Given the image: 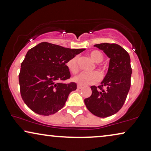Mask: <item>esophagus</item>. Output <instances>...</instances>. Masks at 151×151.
<instances>
[{
  "label": "esophagus",
  "instance_id": "34e87169",
  "mask_svg": "<svg viewBox=\"0 0 151 151\" xmlns=\"http://www.w3.org/2000/svg\"><path fill=\"white\" fill-rule=\"evenodd\" d=\"M83 88L82 86H81V85H77V88L78 89H81Z\"/></svg>",
  "mask_w": 151,
  "mask_h": 151
}]
</instances>
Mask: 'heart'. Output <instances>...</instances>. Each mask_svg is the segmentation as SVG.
<instances>
[{
	"instance_id": "b5f03b06",
	"label": "heart",
	"mask_w": 151,
	"mask_h": 151,
	"mask_svg": "<svg viewBox=\"0 0 151 151\" xmlns=\"http://www.w3.org/2000/svg\"><path fill=\"white\" fill-rule=\"evenodd\" d=\"M89 55L91 57V59L97 63L96 68L99 70L101 73H103L105 71V67L99 63L103 61L104 59V56L102 52L100 50H93L92 51L89 52ZM78 57L75 56L73 58L70 59L67 61L66 65L68 68L69 71L71 73L75 74L78 70ZM100 79L99 74L96 71L91 72V73H81L78 74L73 78V80L76 82V83L82 85V86H86V85L94 84L95 83L98 82Z\"/></svg>"
}]
</instances>
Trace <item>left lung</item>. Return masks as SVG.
Masks as SVG:
<instances>
[{
	"mask_svg": "<svg viewBox=\"0 0 151 151\" xmlns=\"http://www.w3.org/2000/svg\"><path fill=\"white\" fill-rule=\"evenodd\" d=\"M94 46L103 50L110 59L109 68L101 86H91L92 95L84 102L91 113L106 118L117 113L126 101L131 87V59L128 52L118 44L103 43Z\"/></svg>",
	"mask_w": 151,
	"mask_h": 151,
	"instance_id": "left-lung-1",
	"label": "left lung"
}]
</instances>
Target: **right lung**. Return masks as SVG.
<instances>
[{
  "instance_id": "1",
  "label": "right lung",
  "mask_w": 151,
  "mask_h": 151,
  "mask_svg": "<svg viewBox=\"0 0 151 151\" xmlns=\"http://www.w3.org/2000/svg\"><path fill=\"white\" fill-rule=\"evenodd\" d=\"M83 50L48 42L29 50L21 63L19 83L21 96L29 109L49 116L63 108L70 93L76 90L75 83H63L70 78L66 63Z\"/></svg>"
}]
</instances>
